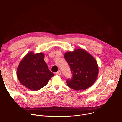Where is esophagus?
<instances>
[{"instance_id":"obj_1","label":"esophagus","mask_w":122,"mask_h":122,"mask_svg":"<svg viewBox=\"0 0 122 122\" xmlns=\"http://www.w3.org/2000/svg\"><path fill=\"white\" fill-rule=\"evenodd\" d=\"M56 75H58V76H60V75H61V72L60 71H58L57 72H56Z\"/></svg>"}]
</instances>
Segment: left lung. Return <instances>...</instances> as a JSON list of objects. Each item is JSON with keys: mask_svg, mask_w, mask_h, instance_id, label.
Returning <instances> with one entry per match:
<instances>
[{"mask_svg": "<svg viewBox=\"0 0 122 122\" xmlns=\"http://www.w3.org/2000/svg\"><path fill=\"white\" fill-rule=\"evenodd\" d=\"M65 60L73 73L67 85L76 90H85L93 84L97 78L99 69L94 57L86 50L76 48L64 54Z\"/></svg>", "mask_w": 122, "mask_h": 122, "instance_id": "obj_1", "label": "left lung"}]
</instances>
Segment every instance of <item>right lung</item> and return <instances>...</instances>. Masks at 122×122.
<instances>
[{"mask_svg":"<svg viewBox=\"0 0 122 122\" xmlns=\"http://www.w3.org/2000/svg\"><path fill=\"white\" fill-rule=\"evenodd\" d=\"M44 57L43 53L30 51L19 63L16 75L20 82L27 89L33 91L41 89L54 76L53 73L49 70Z\"/></svg>","mask_w":122,"mask_h":122,"instance_id":"add662e5","label":"right lung"}]
</instances>
